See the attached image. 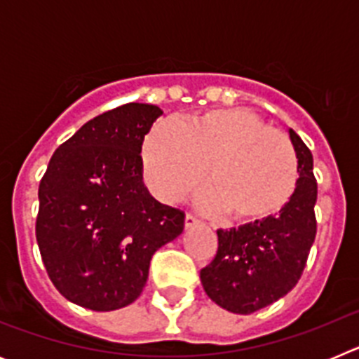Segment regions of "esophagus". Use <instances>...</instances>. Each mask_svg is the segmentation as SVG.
<instances>
[{"mask_svg":"<svg viewBox=\"0 0 359 359\" xmlns=\"http://www.w3.org/2000/svg\"><path fill=\"white\" fill-rule=\"evenodd\" d=\"M199 224V219L196 217L194 214H189V212H187L185 214V228H194V226H198Z\"/></svg>","mask_w":359,"mask_h":359,"instance_id":"34e87169","label":"esophagus"}]
</instances>
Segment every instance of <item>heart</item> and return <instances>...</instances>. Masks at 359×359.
<instances>
[{
  "mask_svg": "<svg viewBox=\"0 0 359 359\" xmlns=\"http://www.w3.org/2000/svg\"><path fill=\"white\" fill-rule=\"evenodd\" d=\"M144 177L161 201L176 203L203 182L201 203L246 223L280 214L298 185V156L286 133L250 109H210L187 122L161 120L145 136Z\"/></svg>",
  "mask_w": 359,
  "mask_h": 359,
  "instance_id": "heart-1",
  "label": "heart"
}]
</instances>
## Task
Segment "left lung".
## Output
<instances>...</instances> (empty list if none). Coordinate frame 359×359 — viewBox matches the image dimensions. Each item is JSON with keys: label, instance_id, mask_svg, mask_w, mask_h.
I'll use <instances>...</instances> for the list:
<instances>
[{"label": "left lung", "instance_id": "1", "mask_svg": "<svg viewBox=\"0 0 359 359\" xmlns=\"http://www.w3.org/2000/svg\"><path fill=\"white\" fill-rule=\"evenodd\" d=\"M290 136L300 169L291 201L275 217L217 230V253L199 273L205 293L237 315L255 313L290 293L315 243L318 187L313 154L293 129Z\"/></svg>", "mask_w": 359, "mask_h": 359}]
</instances>
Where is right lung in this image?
<instances>
[{"instance_id": "add662e5", "label": "right lung", "mask_w": 359, "mask_h": 359, "mask_svg": "<svg viewBox=\"0 0 359 359\" xmlns=\"http://www.w3.org/2000/svg\"><path fill=\"white\" fill-rule=\"evenodd\" d=\"M163 111L123 104L57 147L39 183L36 237L50 280L69 302L113 311L140 297L158 248L185 212L149 194L142 144Z\"/></svg>"}]
</instances>
